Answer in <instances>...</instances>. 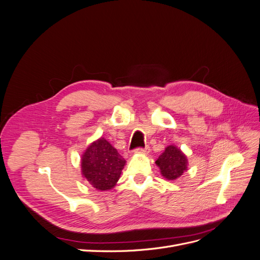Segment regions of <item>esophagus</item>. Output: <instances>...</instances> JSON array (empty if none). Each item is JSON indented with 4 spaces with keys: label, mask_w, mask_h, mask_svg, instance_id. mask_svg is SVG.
<instances>
[{
    "label": "esophagus",
    "mask_w": 260,
    "mask_h": 260,
    "mask_svg": "<svg viewBox=\"0 0 260 260\" xmlns=\"http://www.w3.org/2000/svg\"><path fill=\"white\" fill-rule=\"evenodd\" d=\"M148 151H149V147L146 145V146H144V147H139V148H137L136 149V153H139V154H146V153H148Z\"/></svg>",
    "instance_id": "34e87169"
}]
</instances>
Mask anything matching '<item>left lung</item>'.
I'll use <instances>...</instances> for the list:
<instances>
[{
  "instance_id": "left-lung-1",
  "label": "left lung",
  "mask_w": 260,
  "mask_h": 260,
  "mask_svg": "<svg viewBox=\"0 0 260 260\" xmlns=\"http://www.w3.org/2000/svg\"><path fill=\"white\" fill-rule=\"evenodd\" d=\"M155 162L159 167L161 176L168 180H176L187 170L186 156L175 145L165 148Z\"/></svg>"
}]
</instances>
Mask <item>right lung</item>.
<instances>
[{
  "mask_svg": "<svg viewBox=\"0 0 260 260\" xmlns=\"http://www.w3.org/2000/svg\"><path fill=\"white\" fill-rule=\"evenodd\" d=\"M124 165L123 157L104 138L91 143L81 157L83 178L100 191L111 190L116 185Z\"/></svg>",
  "mask_w": 260,
  "mask_h": 260,
  "instance_id": "obj_1",
  "label": "right lung"
}]
</instances>
